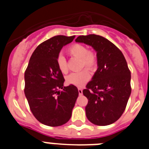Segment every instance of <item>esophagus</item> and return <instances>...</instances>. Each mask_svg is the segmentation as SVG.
Here are the masks:
<instances>
[{
	"mask_svg": "<svg viewBox=\"0 0 149 149\" xmlns=\"http://www.w3.org/2000/svg\"><path fill=\"white\" fill-rule=\"evenodd\" d=\"M78 93L80 95H81L83 94V89H81V88H78Z\"/></svg>",
	"mask_w": 149,
	"mask_h": 149,
	"instance_id": "1",
	"label": "esophagus"
}]
</instances>
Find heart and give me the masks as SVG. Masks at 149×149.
Listing matches in <instances>:
<instances>
[{"instance_id":"1","label":"heart","mask_w":149,"mask_h":149,"mask_svg":"<svg viewBox=\"0 0 149 149\" xmlns=\"http://www.w3.org/2000/svg\"><path fill=\"white\" fill-rule=\"evenodd\" d=\"M68 54L70 56L81 59L80 68H86L91 72H94L98 66V56L93 50H88L84 45L74 43L68 48ZM56 65L59 71L63 74L68 72V65L64 56H60L56 60ZM90 79V74L86 69L79 72L72 73L67 77L66 81L68 84L77 87H82Z\"/></svg>"}]
</instances>
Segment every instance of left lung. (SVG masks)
Returning <instances> with one entry per match:
<instances>
[{"label": "left lung", "mask_w": 149, "mask_h": 149, "mask_svg": "<svg viewBox=\"0 0 149 149\" xmlns=\"http://www.w3.org/2000/svg\"><path fill=\"white\" fill-rule=\"evenodd\" d=\"M75 41L92 46L98 56V69L83 90L88 99L86 117L96 125H108L125 110L131 93V71L122 51L103 36H80Z\"/></svg>", "instance_id": "1"}]
</instances>
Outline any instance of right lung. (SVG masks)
I'll use <instances>...</instances> for the list:
<instances>
[{
    "label": "right lung",
    "mask_w": 149,
    "mask_h": 149,
    "mask_svg": "<svg viewBox=\"0 0 149 149\" xmlns=\"http://www.w3.org/2000/svg\"><path fill=\"white\" fill-rule=\"evenodd\" d=\"M74 37L58 35L41 43L24 72V94L30 109L36 119L45 125H63L72 116L78 90L74 85L63 86L65 79L56 60L62 48Z\"/></svg>",
    "instance_id": "1"
}]
</instances>
